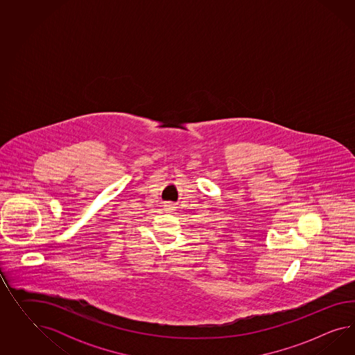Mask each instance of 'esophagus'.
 <instances>
[{"instance_id":"obj_1","label":"esophagus","mask_w":355,"mask_h":355,"mask_svg":"<svg viewBox=\"0 0 355 355\" xmlns=\"http://www.w3.org/2000/svg\"><path fill=\"white\" fill-rule=\"evenodd\" d=\"M166 207H169V208H166V211H172V205H166Z\"/></svg>"}]
</instances>
